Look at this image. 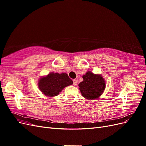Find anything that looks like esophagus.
<instances>
[{
	"instance_id": "34e87169",
	"label": "esophagus",
	"mask_w": 146,
	"mask_h": 146,
	"mask_svg": "<svg viewBox=\"0 0 146 146\" xmlns=\"http://www.w3.org/2000/svg\"><path fill=\"white\" fill-rule=\"evenodd\" d=\"M73 85L74 86L77 85V80H76V79H74V80H73Z\"/></svg>"
}]
</instances>
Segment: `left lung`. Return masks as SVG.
<instances>
[{
  "label": "left lung",
  "mask_w": 146,
  "mask_h": 146,
  "mask_svg": "<svg viewBox=\"0 0 146 146\" xmlns=\"http://www.w3.org/2000/svg\"><path fill=\"white\" fill-rule=\"evenodd\" d=\"M83 78V81L79 83L78 86L83 98L92 100L99 98L103 93L105 83L100 75H96L89 71L84 75Z\"/></svg>",
  "instance_id": "1"
}]
</instances>
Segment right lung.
Instances as JSON below:
<instances>
[{
    "mask_svg": "<svg viewBox=\"0 0 146 146\" xmlns=\"http://www.w3.org/2000/svg\"><path fill=\"white\" fill-rule=\"evenodd\" d=\"M73 84L67 74L51 72L47 76L41 78L38 86L43 94L47 96L54 97L58 95L64 88Z\"/></svg>",
    "mask_w": 146,
    "mask_h": 146,
    "instance_id": "1",
    "label": "right lung"
}]
</instances>
